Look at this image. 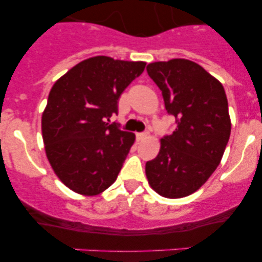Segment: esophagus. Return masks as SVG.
Returning <instances> with one entry per match:
<instances>
[{
	"instance_id": "esophagus-1",
	"label": "esophagus",
	"mask_w": 262,
	"mask_h": 262,
	"mask_svg": "<svg viewBox=\"0 0 262 262\" xmlns=\"http://www.w3.org/2000/svg\"><path fill=\"white\" fill-rule=\"evenodd\" d=\"M147 137H148V132H143V133H137V139H139V141H141V139L147 138Z\"/></svg>"
}]
</instances>
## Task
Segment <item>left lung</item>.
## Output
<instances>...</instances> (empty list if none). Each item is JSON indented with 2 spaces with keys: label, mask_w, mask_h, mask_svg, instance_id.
Instances as JSON below:
<instances>
[{
  "label": "left lung",
  "mask_w": 262,
  "mask_h": 262,
  "mask_svg": "<svg viewBox=\"0 0 262 262\" xmlns=\"http://www.w3.org/2000/svg\"><path fill=\"white\" fill-rule=\"evenodd\" d=\"M147 73L177 126L161 138L158 156L146 163V176L161 196H187L216 170L229 142L231 123L225 89L202 66L187 59L150 63Z\"/></svg>",
  "instance_id": "1"
}]
</instances>
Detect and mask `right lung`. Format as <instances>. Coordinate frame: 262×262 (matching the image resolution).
I'll use <instances>...</instances> for the list:
<instances>
[{"instance_id": "add662e5", "label": "right lung", "mask_w": 262, "mask_h": 262, "mask_svg": "<svg viewBox=\"0 0 262 262\" xmlns=\"http://www.w3.org/2000/svg\"><path fill=\"white\" fill-rule=\"evenodd\" d=\"M145 67L99 55L76 64L51 88L41 120L43 145L51 168L72 191L93 196L116 181L136 136L108 121Z\"/></svg>"}]
</instances>
